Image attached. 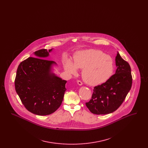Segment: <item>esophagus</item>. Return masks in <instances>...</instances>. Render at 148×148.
Here are the masks:
<instances>
[{"mask_svg":"<svg viewBox=\"0 0 148 148\" xmlns=\"http://www.w3.org/2000/svg\"><path fill=\"white\" fill-rule=\"evenodd\" d=\"M77 84L79 85H80V86H81V85H83V83H82L81 81H80V80H77Z\"/></svg>","mask_w":148,"mask_h":148,"instance_id":"1","label":"esophagus"}]
</instances>
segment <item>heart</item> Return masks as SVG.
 I'll return each instance as SVG.
<instances>
[{
  "mask_svg": "<svg viewBox=\"0 0 148 148\" xmlns=\"http://www.w3.org/2000/svg\"><path fill=\"white\" fill-rule=\"evenodd\" d=\"M77 68L83 69L82 77L86 84L97 86L112 77L114 63L110 56L100 50H86L74 55V63L70 59L65 62L64 69L69 74L76 75Z\"/></svg>",
  "mask_w": 148,
  "mask_h": 148,
  "instance_id": "b5f03b06",
  "label": "heart"
}]
</instances>
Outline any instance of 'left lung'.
Instances as JSON below:
<instances>
[{
    "label": "left lung",
    "instance_id": "left-lung-1",
    "mask_svg": "<svg viewBox=\"0 0 148 148\" xmlns=\"http://www.w3.org/2000/svg\"><path fill=\"white\" fill-rule=\"evenodd\" d=\"M115 74L106 83L95 86L92 99L85 104L90 112L97 115L113 113L121 105L132 85L131 68L117 52Z\"/></svg>",
    "mask_w": 148,
    "mask_h": 148
}]
</instances>
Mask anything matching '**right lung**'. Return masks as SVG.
<instances>
[{"label": "right lung", "mask_w": 148, "mask_h": 148, "mask_svg": "<svg viewBox=\"0 0 148 148\" xmlns=\"http://www.w3.org/2000/svg\"><path fill=\"white\" fill-rule=\"evenodd\" d=\"M53 49H40L19 65L15 88L23 104L31 113L47 115L61 106L65 91L66 80L53 73L55 62L46 58Z\"/></svg>", "instance_id": "obj_1"}]
</instances>
